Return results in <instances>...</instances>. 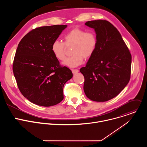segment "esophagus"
Here are the masks:
<instances>
[{
    "label": "esophagus",
    "instance_id": "obj_1",
    "mask_svg": "<svg viewBox=\"0 0 147 147\" xmlns=\"http://www.w3.org/2000/svg\"><path fill=\"white\" fill-rule=\"evenodd\" d=\"M78 71H78V70H77V69H73V70H72V73H73L74 74L77 73Z\"/></svg>",
    "mask_w": 147,
    "mask_h": 147
}]
</instances>
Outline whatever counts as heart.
Returning a JSON list of instances; mask_svg holds the SVG:
<instances>
[{
    "label": "heart",
    "instance_id": "heart-1",
    "mask_svg": "<svg viewBox=\"0 0 147 147\" xmlns=\"http://www.w3.org/2000/svg\"><path fill=\"white\" fill-rule=\"evenodd\" d=\"M98 45V39L94 32L75 28L65 36V43L55 40L51 46V51L55 57L59 60L66 57L67 48L72 47L71 57L66 59L63 65L69 67H76L81 65L84 59L90 58L95 53Z\"/></svg>",
    "mask_w": 147,
    "mask_h": 147
}]
</instances>
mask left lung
Instances as JSON below:
<instances>
[{
    "label": "left lung",
    "mask_w": 147,
    "mask_h": 147,
    "mask_svg": "<svg viewBox=\"0 0 147 147\" xmlns=\"http://www.w3.org/2000/svg\"><path fill=\"white\" fill-rule=\"evenodd\" d=\"M98 39L96 49L86 67L80 69L84 77V91L90 99L105 102L116 96L130 79L131 55L121 34L107 20L88 21Z\"/></svg>",
    "instance_id": "left-lung-1"
}]
</instances>
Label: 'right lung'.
Segmentation results:
<instances>
[{"label":"right lung","mask_w":147,"mask_h":147,"mask_svg":"<svg viewBox=\"0 0 147 147\" xmlns=\"http://www.w3.org/2000/svg\"><path fill=\"white\" fill-rule=\"evenodd\" d=\"M67 25L36 28L20 40L16 52L13 70L17 84L31 102L51 107L63 99L65 83L73 77L71 71L61 66L51 51Z\"/></svg>","instance_id":"right-lung-1"}]
</instances>
